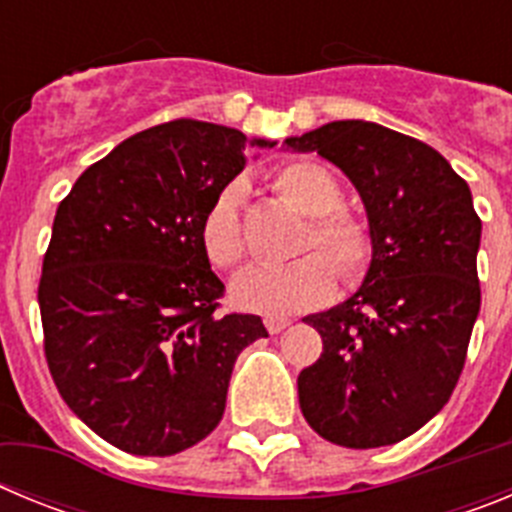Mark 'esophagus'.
Wrapping results in <instances>:
<instances>
[{
	"label": "esophagus",
	"mask_w": 512,
	"mask_h": 512,
	"mask_svg": "<svg viewBox=\"0 0 512 512\" xmlns=\"http://www.w3.org/2000/svg\"><path fill=\"white\" fill-rule=\"evenodd\" d=\"M264 323H266V330H269V333H282V330L287 328V325L292 323V320H289V318H279V315H269V318H266Z\"/></svg>",
	"instance_id": "esophagus-1"
}]
</instances>
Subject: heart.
Listing matches in <instances>:
<instances>
[{"mask_svg": "<svg viewBox=\"0 0 512 512\" xmlns=\"http://www.w3.org/2000/svg\"><path fill=\"white\" fill-rule=\"evenodd\" d=\"M274 189L289 205L310 217L302 251L328 256H302L289 264H251L233 279V300L264 315H292L318 307L336 289V268L341 279L359 277L369 261V233L351 212L341 210V184L325 166L292 161L274 174ZM202 248L217 269H230L243 259L246 241L241 228V187L228 184L212 197L200 225Z\"/></svg>", "mask_w": 512, "mask_h": 512, "instance_id": "1", "label": "heart"}]
</instances>
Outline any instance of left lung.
<instances>
[{"mask_svg": "<svg viewBox=\"0 0 512 512\" xmlns=\"http://www.w3.org/2000/svg\"><path fill=\"white\" fill-rule=\"evenodd\" d=\"M318 153L359 192L372 261L354 295L305 323L323 354L297 377L310 428L346 449L413 436L449 402L479 315L482 220L436 148L366 120L284 140Z\"/></svg>", "mask_w": 512, "mask_h": 512, "instance_id": "obj_1", "label": "left lung"}]
</instances>
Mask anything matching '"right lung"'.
I'll list each match as a JSON object with an SVG mask.
<instances>
[{"label": "right lung", "instance_id": "1", "mask_svg": "<svg viewBox=\"0 0 512 512\" xmlns=\"http://www.w3.org/2000/svg\"><path fill=\"white\" fill-rule=\"evenodd\" d=\"M277 140L200 120L130 135L76 179L38 287L45 359L84 423L135 456L210 436L259 315H217L223 282L200 225L212 197Z\"/></svg>", "mask_w": 512, "mask_h": 512}]
</instances>
